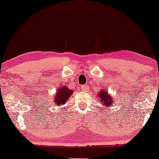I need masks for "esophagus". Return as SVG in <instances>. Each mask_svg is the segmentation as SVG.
<instances>
[{"label": "esophagus", "mask_w": 159, "mask_h": 159, "mask_svg": "<svg viewBox=\"0 0 159 159\" xmlns=\"http://www.w3.org/2000/svg\"><path fill=\"white\" fill-rule=\"evenodd\" d=\"M89 89H90V88H89V87L87 85V84H85V85L82 86V91H84V92H88Z\"/></svg>", "instance_id": "1"}]
</instances>
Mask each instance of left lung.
I'll list each match as a JSON object with an SVG mask.
<instances>
[{"instance_id": "1", "label": "left lung", "mask_w": 159, "mask_h": 159, "mask_svg": "<svg viewBox=\"0 0 159 159\" xmlns=\"http://www.w3.org/2000/svg\"><path fill=\"white\" fill-rule=\"evenodd\" d=\"M98 101L101 103L102 106H103L105 108H108V107H112L114 106L115 100L113 98L111 95L108 93L107 90L102 89L97 93Z\"/></svg>"}]
</instances>
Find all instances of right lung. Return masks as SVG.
<instances>
[{"label":"right lung","instance_id":"1","mask_svg":"<svg viewBox=\"0 0 159 159\" xmlns=\"http://www.w3.org/2000/svg\"><path fill=\"white\" fill-rule=\"evenodd\" d=\"M73 93L74 91L69 90L66 86L59 87L56 90V94L53 95L54 104L56 106L64 105Z\"/></svg>","mask_w":159,"mask_h":159}]
</instances>
